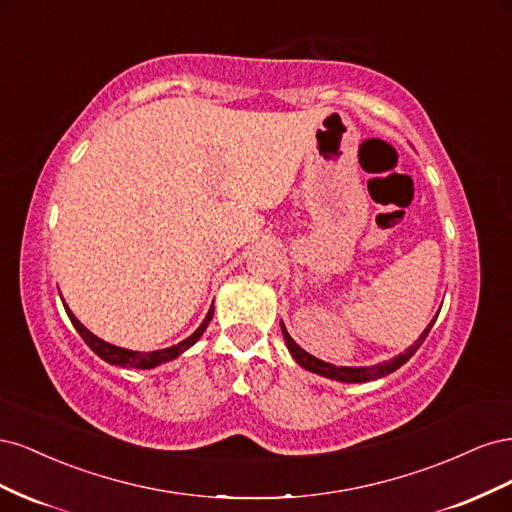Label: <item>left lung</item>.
I'll list each match as a JSON object with an SVG mask.
<instances>
[{
	"label": "left lung",
	"instance_id": "obj_1",
	"mask_svg": "<svg viewBox=\"0 0 512 512\" xmlns=\"http://www.w3.org/2000/svg\"><path fill=\"white\" fill-rule=\"evenodd\" d=\"M436 318H438V314H436ZM436 318H433L427 324V329L421 333V337H418L408 350L397 354L395 359H391V361H384V363L371 365V367H337V365H331V363H324V361L316 359V356L305 352L297 342H294V339L288 335L284 324H282V335H284V342H286V346H288V350L292 354V359L297 361L301 367H305L307 371H314V374H318V376L331 378V380H337V382H369V380H378V378L389 376V374H393L395 369H399L401 365L408 363L410 356L418 348H421V344L425 342V337L429 335V331L433 327V322H436Z\"/></svg>",
	"mask_w": 512,
	"mask_h": 512
}]
</instances>
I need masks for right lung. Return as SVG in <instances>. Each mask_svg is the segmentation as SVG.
Masks as SVG:
<instances>
[{
  "label": "right lung",
  "mask_w": 512,
  "mask_h": 512,
  "mask_svg": "<svg viewBox=\"0 0 512 512\" xmlns=\"http://www.w3.org/2000/svg\"><path fill=\"white\" fill-rule=\"evenodd\" d=\"M64 307H66V314H68L70 322L74 324V329L79 331V335L85 339V344H87L91 350H94L102 361L111 363V365H119V367H134V369H153V367H158V365H162V363H168V361L177 359V356H179L181 352H185L190 346H194V344L198 342L200 335L205 333L207 324H209L211 318H213V305H211V309L207 312L205 320L200 322V327H198L190 337H185L183 342H179V344H175V346H170V348H164V350L136 352V350H126V348H119V346H113V344L104 342V339H100L98 335H94L89 329L83 327V324L79 322V318H76V316L70 312V307H68L66 303H64Z\"/></svg>",
  "instance_id": "right-lung-1"
}]
</instances>
